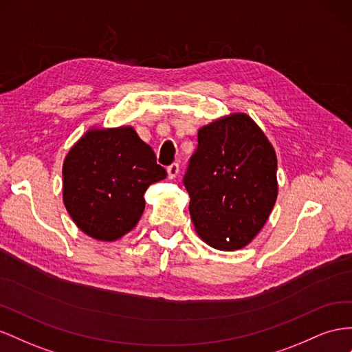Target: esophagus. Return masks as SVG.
I'll list each match as a JSON object with an SVG mask.
<instances>
[{
	"label": "esophagus",
	"mask_w": 352,
	"mask_h": 352,
	"mask_svg": "<svg viewBox=\"0 0 352 352\" xmlns=\"http://www.w3.org/2000/svg\"><path fill=\"white\" fill-rule=\"evenodd\" d=\"M167 175H168V179H175L179 175V164L173 163L172 166H168L167 167Z\"/></svg>",
	"instance_id": "obj_1"
}]
</instances>
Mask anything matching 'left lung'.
<instances>
[{
  "instance_id": "8db88e82",
  "label": "left lung",
  "mask_w": 352,
  "mask_h": 352,
  "mask_svg": "<svg viewBox=\"0 0 352 352\" xmlns=\"http://www.w3.org/2000/svg\"><path fill=\"white\" fill-rule=\"evenodd\" d=\"M184 184L199 239L239 250L261 232L277 201V155L247 113H228L198 129Z\"/></svg>"
}]
</instances>
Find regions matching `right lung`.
I'll return each mask as SVG.
<instances>
[{"mask_svg": "<svg viewBox=\"0 0 352 352\" xmlns=\"http://www.w3.org/2000/svg\"><path fill=\"white\" fill-rule=\"evenodd\" d=\"M63 204L85 235L117 241L145 210L148 186L167 173L135 127H90L68 151L62 167Z\"/></svg>", "mask_w": 352, "mask_h": 352, "instance_id": "1", "label": "right lung"}]
</instances>
